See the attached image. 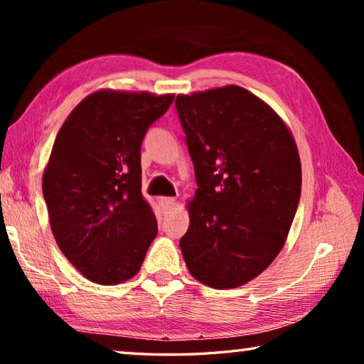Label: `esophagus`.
Listing matches in <instances>:
<instances>
[{
	"mask_svg": "<svg viewBox=\"0 0 364 364\" xmlns=\"http://www.w3.org/2000/svg\"><path fill=\"white\" fill-rule=\"evenodd\" d=\"M160 204H162V208L165 212H168L176 205V199L175 197H162V199H160Z\"/></svg>",
	"mask_w": 364,
	"mask_h": 364,
	"instance_id": "esophagus-1",
	"label": "esophagus"
}]
</instances>
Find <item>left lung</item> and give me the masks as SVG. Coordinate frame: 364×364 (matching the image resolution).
<instances>
[{
    "instance_id": "obj_1",
    "label": "left lung",
    "mask_w": 364,
    "mask_h": 364,
    "mask_svg": "<svg viewBox=\"0 0 364 364\" xmlns=\"http://www.w3.org/2000/svg\"><path fill=\"white\" fill-rule=\"evenodd\" d=\"M175 106L199 186L180 241L184 262L202 284L239 287L286 242L301 189L297 144L284 120L242 86L178 95Z\"/></svg>"
}]
</instances>
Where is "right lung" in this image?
<instances>
[{"mask_svg":"<svg viewBox=\"0 0 364 364\" xmlns=\"http://www.w3.org/2000/svg\"><path fill=\"white\" fill-rule=\"evenodd\" d=\"M175 95L100 90L60 127L43 173V196L59 249L86 279H132L157 236L141 193V143Z\"/></svg>","mask_w":364,"mask_h":364,"instance_id":"1","label":"right lung"}]
</instances>
